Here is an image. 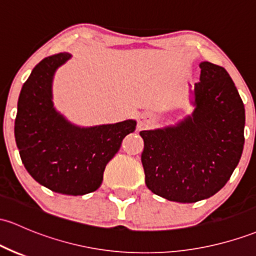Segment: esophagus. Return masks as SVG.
<instances>
[{"label": "esophagus", "instance_id": "34e87169", "mask_svg": "<svg viewBox=\"0 0 256 256\" xmlns=\"http://www.w3.org/2000/svg\"><path fill=\"white\" fill-rule=\"evenodd\" d=\"M147 122H148L147 118H144V116H141V119L138 120V128H144V126L147 125Z\"/></svg>", "mask_w": 256, "mask_h": 256}]
</instances>
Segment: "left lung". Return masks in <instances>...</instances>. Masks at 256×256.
<instances>
[{
  "instance_id": "obj_1",
  "label": "left lung",
  "mask_w": 256,
  "mask_h": 256,
  "mask_svg": "<svg viewBox=\"0 0 256 256\" xmlns=\"http://www.w3.org/2000/svg\"><path fill=\"white\" fill-rule=\"evenodd\" d=\"M194 109L175 125L141 131L146 184L154 194L196 203L222 188L240 162L246 109L228 72L202 62Z\"/></svg>"
}]
</instances>
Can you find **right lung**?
<instances>
[{"mask_svg":"<svg viewBox=\"0 0 256 256\" xmlns=\"http://www.w3.org/2000/svg\"><path fill=\"white\" fill-rule=\"evenodd\" d=\"M72 58L58 53L42 60L22 87L14 122L16 147L32 178L53 192L84 196L98 190L103 172L124 137L134 132L132 119L81 128L53 106L56 72Z\"/></svg>","mask_w":256,"mask_h":256,"instance_id":"1","label":"right lung"}]
</instances>
